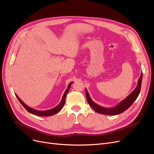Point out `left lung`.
I'll return each instance as SVG.
<instances>
[{
  "label": "left lung",
  "mask_w": 154,
  "mask_h": 154,
  "mask_svg": "<svg viewBox=\"0 0 154 154\" xmlns=\"http://www.w3.org/2000/svg\"><path fill=\"white\" fill-rule=\"evenodd\" d=\"M142 78H143V73L141 72V76L139 78L137 85L136 88H135V89L130 93V94L126 97L125 99H124L123 101H121L119 103H118L117 105L114 107H112V108H105V107L101 106L97 104H96L92 100L89 94H88L87 90L85 88V94H86V97H87L88 103L90 105V106L92 107V108L96 112L99 114L113 116V115H117V114L122 113L126 110H127L129 107L133 104L134 101L136 100L137 99V97H138L141 91Z\"/></svg>",
  "instance_id": "obj_1"
}]
</instances>
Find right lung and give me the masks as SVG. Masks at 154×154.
<instances>
[{
    "instance_id": "add662e5",
    "label": "right lung",
    "mask_w": 154,
    "mask_h": 154,
    "mask_svg": "<svg viewBox=\"0 0 154 154\" xmlns=\"http://www.w3.org/2000/svg\"><path fill=\"white\" fill-rule=\"evenodd\" d=\"M72 83V82H71L68 85L67 88L66 89V92H64V94H63V97H62V99L61 101H60V103H59V105H58L57 106H55L54 108H53V109H51L47 110H35L34 109H32V108H31V107H29V106H27V105H26L24 103V102H23L19 98V97H18L16 94H15V95L17 97V99L18 100V101H20V103L22 105V106H24L27 111L29 112V113H31L32 114H34L35 116H53V115H54L55 114L58 113V112L63 108V106L65 103H66V97L67 96V92L69 90L70 87H71V86Z\"/></svg>"
}]
</instances>
